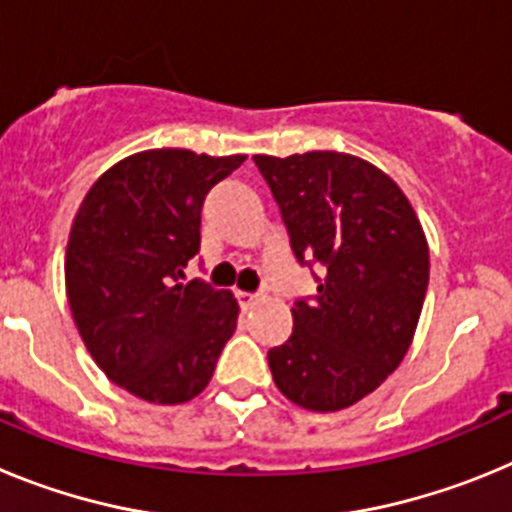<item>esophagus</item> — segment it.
Wrapping results in <instances>:
<instances>
[{"mask_svg":"<svg viewBox=\"0 0 512 512\" xmlns=\"http://www.w3.org/2000/svg\"><path fill=\"white\" fill-rule=\"evenodd\" d=\"M235 297H238L243 310H248V307H253L256 302H259V295H251V292H235Z\"/></svg>","mask_w":512,"mask_h":512,"instance_id":"esophagus-1","label":"esophagus"}]
</instances>
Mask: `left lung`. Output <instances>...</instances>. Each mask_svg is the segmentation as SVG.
Masks as SVG:
<instances>
[{
	"instance_id": "1",
	"label": "left lung",
	"mask_w": 512,
	"mask_h": 512,
	"mask_svg": "<svg viewBox=\"0 0 512 512\" xmlns=\"http://www.w3.org/2000/svg\"><path fill=\"white\" fill-rule=\"evenodd\" d=\"M274 192L292 251L318 264L315 300L269 351L279 392L312 413L372 395L408 354L428 289V241L392 176L351 153L253 156Z\"/></svg>"
}]
</instances>
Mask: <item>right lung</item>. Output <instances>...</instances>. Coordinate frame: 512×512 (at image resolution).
<instances>
[{
	"label": "right lung",
	"instance_id": "1",
	"mask_svg": "<svg viewBox=\"0 0 512 512\" xmlns=\"http://www.w3.org/2000/svg\"><path fill=\"white\" fill-rule=\"evenodd\" d=\"M246 156L151 148L104 171L71 223L66 297L79 336L122 390L179 405L210 384L238 300L184 269L200 253L207 192Z\"/></svg>",
	"mask_w": 512,
	"mask_h": 512
}]
</instances>
